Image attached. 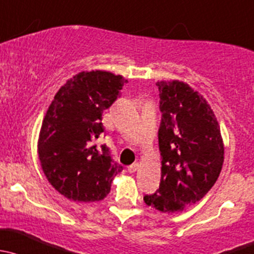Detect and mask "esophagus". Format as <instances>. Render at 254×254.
Returning <instances> with one entry per match:
<instances>
[{"label": "esophagus", "mask_w": 254, "mask_h": 254, "mask_svg": "<svg viewBox=\"0 0 254 254\" xmlns=\"http://www.w3.org/2000/svg\"><path fill=\"white\" fill-rule=\"evenodd\" d=\"M137 169H138V163H134V164H132V165H129L128 166V172H130V174H133V172H135L137 171Z\"/></svg>", "instance_id": "esophagus-1"}]
</instances>
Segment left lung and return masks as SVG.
Listing matches in <instances>:
<instances>
[{
    "instance_id": "left-lung-1",
    "label": "left lung",
    "mask_w": 254,
    "mask_h": 254,
    "mask_svg": "<svg viewBox=\"0 0 254 254\" xmlns=\"http://www.w3.org/2000/svg\"><path fill=\"white\" fill-rule=\"evenodd\" d=\"M161 116V180L146 205L163 213L181 211L209 192L220 175L224 144L213 110L198 91L180 80L158 82Z\"/></svg>"
}]
</instances>
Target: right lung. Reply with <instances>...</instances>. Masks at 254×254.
Instances as JSON below:
<instances>
[{
	"label": "right lung",
	"instance_id": "add662e5",
	"mask_svg": "<svg viewBox=\"0 0 254 254\" xmlns=\"http://www.w3.org/2000/svg\"><path fill=\"white\" fill-rule=\"evenodd\" d=\"M127 83L105 70L80 72L60 88L44 117L38 153L52 187L74 202H96L109 194L122 167L99 145L103 112Z\"/></svg>",
	"mask_w": 254,
	"mask_h": 254
}]
</instances>
